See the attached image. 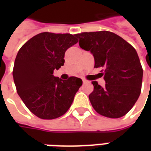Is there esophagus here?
Returning a JSON list of instances; mask_svg holds the SVG:
<instances>
[{
	"instance_id": "1",
	"label": "esophagus",
	"mask_w": 151,
	"mask_h": 151,
	"mask_svg": "<svg viewBox=\"0 0 151 151\" xmlns=\"http://www.w3.org/2000/svg\"><path fill=\"white\" fill-rule=\"evenodd\" d=\"M82 82H83V83H86V82H88V81H86V80H85V79H83V80H82Z\"/></svg>"
}]
</instances>
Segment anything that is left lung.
<instances>
[{"instance_id": "obj_1", "label": "left lung", "mask_w": 151, "mask_h": 151, "mask_svg": "<svg viewBox=\"0 0 151 151\" xmlns=\"http://www.w3.org/2000/svg\"><path fill=\"white\" fill-rule=\"evenodd\" d=\"M79 46L91 51L95 68H101L104 87L92 82L94 90L89 95L92 107L108 118H120L133 108L141 94L143 69L136 50L111 31L82 32L75 35Z\"/></svg>"}]
</instances>
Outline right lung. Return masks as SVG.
Listing matches in <instances>:
<instances>
[{"mask_svg": "<svg viewBox=\"0 0 151 151\" xmlns=\"http://www.w3.org/2000/svg\"><path fill=\"white\" fill-rule=\"evenodd\" d=\"M78 41L75 35L43 32L18 51L13 69L16 90L27 108L40 119L63 116L82 85L78 78L61 80L53 75L64 65L66 50Z\"/></svg>", "mask_w": 151, "mask_h": 151, "instance_id": "right-lung-1", "label": "right lung"}]
</instances>
